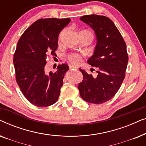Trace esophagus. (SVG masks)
<instances>
[{
  "label": "esophagus",
  "instance_id": "esophagus-1",
  "mask_svg": "<svg viewBox=\"0 0 146 146\" xmlns=\"http://www.w3.org/2000/svg\"><path fill=\"white\" fill-rule=\"evenodd\" d=\"M70 70H73V69H76V67L74 66H69Z\"/></svg>",
  "mask_w": 146,
  "mask_h": 146
}]
</instances>
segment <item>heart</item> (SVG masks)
<instances>
[{
	"label": "heart",
	"mask_w": 146,
	"mask_h": 146,
	"mask_svg": "<svg viewBox=\"0 0 146 146\" xmlns=\"http://www.w3.org/2000/svg\"><path fill=\"white\" fill-rule=\"evenodd\" d=\"M68 59L72 64L75 65H78L82 62V57L78 54H71L68 56Z\"/></svg>",
	"instance_id": "1"
}]
</instances>
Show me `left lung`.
<instances>
[{"instance_id": "obj_1", "label": "left lung", "mask_w": 146, "mask_h": 146, "mask_svg": "<svg viewBox=\"0 0 146 146\" xmlns=\"http://www.w3.org/2000/svg\"><path fill=\"white\" fill-rule=\"evenodd\" d=\"M80 20L92 29L96 37L94 52L88 63L96 68L97 73L93 76L79 68L83 75L78 84L80 94L88 102L102 104L114 96L124 79L128 62L126 45L109 18L90 15Z\"/></svg>"}]
</instances>
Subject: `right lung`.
Returning a JSON list of instances; mask_svg holds the SVG:
<instances>
[{"label":"right lung","instance_id":"1","mask_svg":"<svg viewBox=\"0 0 146 146\" xmlns=\"http://www.w3.org/2000/svg\"><path fill=\"white\" fill-rule=\"evenodd\" d=\"M70 19H39L26 30L18 42L13 63L17 82L26 98L38 107L54 104L69 67L62 64L55 72L45 71L48 54L55 56L59 33Z\"/></svg>","mask_w":146,"mask_h":146}]
</instances>
